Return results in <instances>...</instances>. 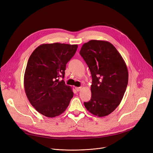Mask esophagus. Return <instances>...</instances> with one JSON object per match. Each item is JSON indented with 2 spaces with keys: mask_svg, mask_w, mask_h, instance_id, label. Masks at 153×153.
Wrapping results in <instances>:
<instances>
[{
  "mask_svg": "<svg viewBox=\"0 0 153 153\" xmlns=\"http://www.w3.org/2000/svg\"><path fill=\"white\" fill-rule=\"evenodd\" d=\"M81 89H82V87H76V90L77 91V92H79V91H80L81 90Z\"/></svg>",
  "mask_w": 153,
  "mask_h": 153,
  "instance_id": "1",
  "label": "esophagus"
}]
</instances>
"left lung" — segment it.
Instances as JSON below:
<instances>
[{
    "label": "left lung",
    "mask_w": 153,
    "mask_h": 153,
    "mask_svg": "<svg viewBox=\"0 0 153 153\" xmlns=\"http://www.w3.org/2000/svg\"><path fill=\"white\" fill-rule=\"evenodd\" d=\"M79 53L92 78L91 99L84 102V106L95 116H107L123 97L128 82L126 64L115 47L107 41L90 40L82 45Z\"/></svg>",
    "instance_id": "8db88e82"
}]
</instances>
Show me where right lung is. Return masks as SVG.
<instances>
[{
	"instance_id": "1",
	"label": "right lung",
	"mask_w": 153,
	"mask_h": 153,
	"mask_svg": "<svg viewBox=\"0 0 153 153\" xmlns=\"http://www.w3.org/2000/svg\"><path fill=\"white\" fill-rule=\"evenodd\" d=\"M77 45L42 44L28 59L24 74L27 97L36 111L45 117L60 115L68 107L74 93L64 78L66 64L73 57Z\"/></svg>"
}]
</instances>
